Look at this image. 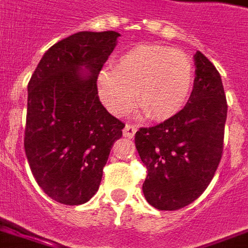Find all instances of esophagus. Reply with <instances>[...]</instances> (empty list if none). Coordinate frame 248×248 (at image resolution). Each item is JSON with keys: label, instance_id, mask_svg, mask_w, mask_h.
I'll use <instances>...</instances> for the list:
<instances>
[{"label": "esophagus", "instance_id": "esophagus-1", "mask_svg": "<svg viewBox=\"0 0 248 248\" xmlns=\"http://www.w3.org/2000/svg\"><path fill=\"white\" fill-rule=\"evenodd\" d=\"M135 132H137V127L131 124H126L124 128V135L127 138H134L135 135Z\"/></svg>", "mask_w": 248, "mask_h": 248}]
</instances>
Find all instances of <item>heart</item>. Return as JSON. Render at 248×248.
<instances>
[{
  "instance_id": "b5f03b06",
  "label": "heart",
  "mask_w": 248,
  "mask_h": 248,
  "mask_svg": "<svg viewBox=\"0 0 248 248\" xmlns=\"http://www.w3.org/2000/svg\"><path fill=\"white\" fill-rule=\"evenodd\" d=\"M195 69L186 53L165 45L140 44L122 53L113 70L97 77L99 96L108 110L124 116L135 101L148 118L168 120L190 97Z\"/></svg>"
}]
</instances>
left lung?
I'll return each instance as SVG.
<instances>
[{"instance_id":"8db88e82","label":"left lung","mask_w":248,"mask_h":248,"mask_svg":"<svg viewBox=\"0 0 248 248\" xmlns=\"http://www.w3.org/2000/svg\"><path fill=\"white\" fill-rule=\"evenodd\" d=\"M194 60V90L185 108L135 134V147L147 168L143 194L160 211H177L198 199L222 157L228 114L222 80L203 53L196 52Z\"/></svg>"}]
</instances>
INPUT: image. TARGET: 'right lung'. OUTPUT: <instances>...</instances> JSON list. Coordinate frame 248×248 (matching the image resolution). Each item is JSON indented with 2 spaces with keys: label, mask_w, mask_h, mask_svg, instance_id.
<instances>
[{
  "label": "right lung",
  "mask_w": 248,
  "mask_h": 248,
  "mask_svg": "<svg viewBox=\"0 0 248 248\" xmlns=\"http://www.w3.org/2000/svg\"><path fill=\"white\" fill-rule=\"evenodd\" d=\"M118 36L84 31L58 41L28 82L24 151L37 185L58 203L78 205L96 194L111 147L122 137L124 124L97 92Z\"/></svg>",
  "instance_id": "obj_1"
}]
</instances>
